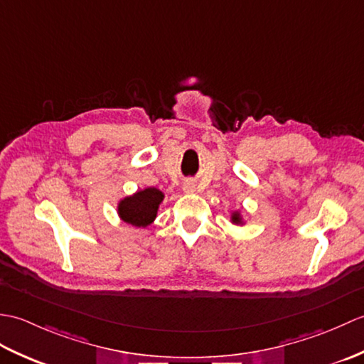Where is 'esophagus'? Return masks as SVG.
<instances>
[{"mask_svg": "<svg viewBox=\"0 0 364 364\" xmlns=\"http://www.w3.org/2000/svg\"><path fill=\"white\" fill-rule=\"evenodd\" d=\"M183 191L186 192V194H192V192L196 191V183L194 181H186L183 184Z\"/></svg>", "mask_w": 364, "mask_h": 364, "instance_id": "34e87169", "label": "esophagus"}]
</instances>
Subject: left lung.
<instances>
[{"label":"left lung","instance_id":"8db88e82","mask_svg":"<svg viewBox=\"0 0 364 364\" xmlns=\"http://www.w3.org/2000/svg\"><path fill=\"white\" fill-rule=\"evenodd\" d=\"M230 222L235 223V225H245V220H244L242 214H241V211H239V210L231 211V214H230Z\"/></svg>","mask_w":364,"mask_h":364}]
</instances>
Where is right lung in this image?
I'll list each match as a JSON object with an SVG mask.
<instances>
[{"label": "right lung", "mask_w": 364, "mask_h": 364, "mask_svg": "<svg viewBox=\"0 0 364 364\" xmlns=\"http://www.w3.org/2000/svg\"><path fill=\"white\" fill-rule=\"evenodd\" d=\"M164 192L156 188H144L117 202L120 220L137 228H146L154 222L161 203L164 202Z\"/></svg>", "instance_id": "add662e5"}]
</instances>
